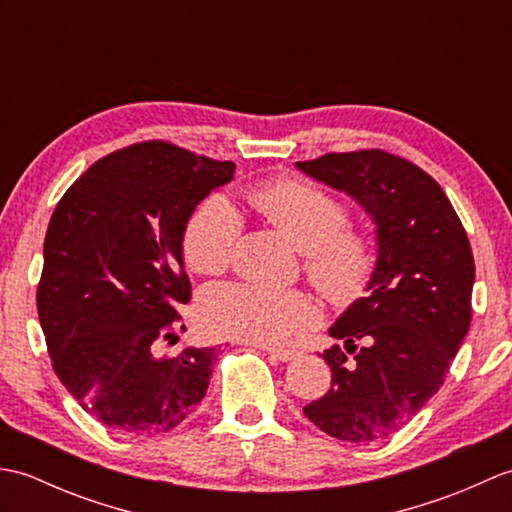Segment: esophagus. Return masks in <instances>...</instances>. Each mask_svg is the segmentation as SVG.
Returning <instances> with one entry per match:
<instances>
[{
    "mask_svg": "<svg viewBox=\"0 0 512 512\" xmlns=\"http://www.w3.org/2000/svg\"><path fill=\"white\" fill-rule=\"evenodd\" d=\"M255 347H259V350H264L266 354L277 358V361H281V363H288V361H292V358L299 356L295 350H277V347H268V345H255Z\"/></svg>",
    "mask_w": 512,
    "mask_h": 512,
    "instance_id": "34e87169",
    "label": "esophagus"
}]
</instances>
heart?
<instances>
[{"label": "heart", "mask_w": 512, "mask_h": 512, "mask_svg": "<svg viewBox=\"0 0 512 512\" xmlns=\"http://www.w3.org/2000/svg\"><path fill=\"white\" fill-rule=\"evenodd\" d=\"M250 204L286 235L306 257V275L336 308L365 297L378 266L376 242L345 226L347 206L319 184L275 178L250 191ZM242 215L226 195L213 193L195 206L182 233V253L191 270L220 275L231 266L242 237ZM200 321L226 339L281 345L317 321V306L306 292L255 284H226L204 290Z\"/></svg>", "instance_id": "heart-1"}]
</instances>
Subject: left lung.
I'll use <instances>...</instances> for the list:
<instances>
[{"label":"left lung","instance_id":"1","mask_svg":"<svg viewBox=\"0 0 512 512\" xmlns=\"http://www.w3.org/2000/svg\"><path fill=\"white\" fill-rule=\"evenodd\" d=\"M297 169L361 204L378 246L367 297L328 330L343 341L321 354L332 389L303 413L336 440H383L442 387L469 332V237L440 184L383 149L325 154Z\"/></svg>","mask_w":512,"mask_h":512}]
</instances>
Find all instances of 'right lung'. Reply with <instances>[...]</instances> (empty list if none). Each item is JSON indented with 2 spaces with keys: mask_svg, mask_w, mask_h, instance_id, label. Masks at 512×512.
<instances>
[{
  "mask_svg": "<svg viewBox=\"0 0 512 512\" xmlns=\"http://www.w3.org/2000/svg\"><path fill=\"white\" fill-rule=\"evenodd\" d=\"M233 162L147 140L96 160L54 209L37 310L63 387L107 427L156 436L189 416L209 387L215 347H184L178 308L191 299L182 233ZM184 330V325H182Z\"/></svg>",
  "mask_w": 512,
  "mask_h": 512,
  "instance_id": "obj_1",
  "label": "right lung"
}]
</instances>
